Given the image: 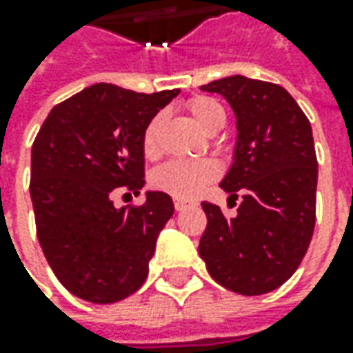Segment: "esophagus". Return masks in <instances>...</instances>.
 <instances>
[{
  "label": "esophagus",
  "instance_id": "34e87169",
  "mask_svg": "<svg viewBox=\"0 0 353 353\" xmlns=\"http://www.w3.org/2000/svg\"><path fill=\"white\" fill-rule=\"evenodd\" d=\"M186 208H190V202H188V200H181V198L174 200V210L183 212L186 210Z\"/></svg>",
  "mask_w": 353,
  "mask_h": 353
}]
</instances>
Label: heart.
Returning <instances> with one entry per match:
<instances>
[{
	"mask_svg": "<svg viewBox=\"0 0 353 353\" xmlns=\"http://www.w3.org/2000/svg\"><path fill=\"white\" fill-rule=\"evenodd\" d=\"M188 112L206 133H216L224 128L225 112L214 98L198 96L188 102ZM163 116L157 114L143 131V153L153 159L159 153V135H161ZM218 176V169L210 161H169L151 174L153 188L167 192L170 196L190 200L198 196L204 186Z\"/></svg>",
	"mask_w": 353,
	"mask_h": 353,
	"instance_id": "b5f03b06",
	"label": "heart"
}]
</instances>
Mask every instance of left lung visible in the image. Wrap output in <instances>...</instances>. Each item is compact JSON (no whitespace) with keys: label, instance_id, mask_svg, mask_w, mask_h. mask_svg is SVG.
I'll return each instance as SVG.
<instances>
[{"label":"left lung","instance_id":"1","mask_svg":"<svg viewBox=\"0 0 353 353\" xmlns=\"http://www.w3.org/2000/svg\"><path fill=\"white\" fill-rule=\"evenodd\" d=\"M202 90L224 96L236 114L234 163L220 186L228 200L241 194V202L232 220L220 206L202 202L208 225L198 253L212 279L230 291H275L301 265L316 222L319 163L310 121L279 84L236 74Z\"/></svg>","mask_w":353,"mask_h":353}]
</instances>
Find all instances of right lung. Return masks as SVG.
<instances>
[{"instance_id":"add662e5","label":"right lung","mask_w":353,"mask_h":353,"mask_svg":"<svg viewBox=\"0 0 353 353\" xmlns=\"http://www.w3.org/2000/svg\"><path fill=\"white\" fill-rule=\"evenodd\" d=\"M179 92L94 84L54 105L34 137L29 190L37 237L62 287L82 301L117 303L147 279L172 198L147 190L141 206L116 208L112 192L139 194L143 131Z\"/></svg>"}]
</instances>
